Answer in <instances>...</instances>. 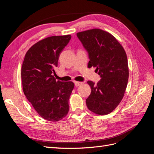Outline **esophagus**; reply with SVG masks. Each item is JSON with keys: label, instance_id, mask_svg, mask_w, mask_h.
<instances>
[{"label": "esophagus", "instance_id": "1", "mask_svg": "<svg viewBox=\"0 0 154 154\" xmlns=\"http://www.w3.org/2000/svg\"><path fill=\"white\" fill-rule=\"evenodd\" d=\"M74 84H75V85L76 87H78V86H80V85H82L83 84V82H80L75 81V82H74Z\"/></svg>", "mask_w": 154, "mask_h": 154}]
</instances>
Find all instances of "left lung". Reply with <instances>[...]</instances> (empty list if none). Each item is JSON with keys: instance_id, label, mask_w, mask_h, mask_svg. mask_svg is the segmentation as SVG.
Segmentation results:
<instances>
[{"instance_id": "obj_1", "label": "left lung", "mask_w": 154, "mask_h": 154, "mask_svg": "<svg viewBox=\"0 0 154 154\" xmlns=\"http://www.w3.org/2000/svg\"><path fill=\"white\" fill-rule=\"evenodd\" d=\"M88 53V67H96L101 79L95 85L88 81L91 93L87 108L97 115L112 112L120 103L127 86L129 71L127 54L115 37L100 29L76 34Z\"/></svg>"}]
</instances>
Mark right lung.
Listing matches in <instances>:
<instances>
[{
    "label": "right lung",
    "mask_w": 154,
    "mask_h": 154,
    "mask_svg": "<svg viewBox=\"0 0 154 154\" xmlns=\"http://www.w3.org/2000/svg\"><path fill=\"white\" fill-rule=\"evenodd\" d=\"M71 36H53L38 41L27 51L21 69L23 91L42 118L58 122L69 110V100L74 84L57 81L55 69L60 53Z\"/></svg>",
    "instance_id": "right-lung-1"
}]
</instances>
